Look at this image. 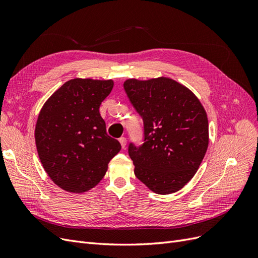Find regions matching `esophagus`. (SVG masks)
Returning <instances> with one entry per match:
<instances>
[{"label":"esophagus","mask_w":258,"mask_h":258,"mask_svg":"<svg viewBox=\"0 0 258 258\" xmlns=\"http://www.w3.org/2000/svg\"><path fill=\"white\" fill-rule=\"evenodd\" d=\"M119 142H120V145H121V147H122V148L126 147V144H127V140H126V138H124V137H121V138L119 139Z\"/></svg>","instance_id":"obj_1"}]
</instances>
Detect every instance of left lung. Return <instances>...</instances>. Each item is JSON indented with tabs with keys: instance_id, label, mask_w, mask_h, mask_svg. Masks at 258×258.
I'll list each match as a JSON object with an SVG mask.
<instances>
[{
	"instance_id": "8db88e82",
	"label": "left lung",
	"mask_w": 258,
	"mask_h": 258,
	"mask_svg": "<svg viewBox=\"0 0 258 258\" xmlns=\"http://www.w3.org/2000/svg\"><path fill=\"white\" fill-rule=\"evenodd\" d=\"M123 88L144 122V143L129 145L135 174L152 191L172 194L196 174L209 145V121L195 93L169 77L129 79Z\"/></svg>"
}]
</instances>
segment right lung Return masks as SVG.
<instances>
[{
  "label": "right lung",
  "mask_w": 258,
  "mask_h": 258,
  "mask_svg": "<svg viewBox=\"0 0 258 258\" xmlns=\"http://www.w3.org/2000/svg\"><path fill=\"white\" fill-rule=\"evenodd\" d=\"M113 86V80H70L38 114L34 132L38 157L51 181L66 191L93 188L120 151V143L106 134L99 112Z\"/></svg>",
  "instance_id": "1"
}]
</instances>
